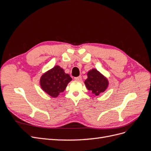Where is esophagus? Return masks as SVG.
Wrapping results in <instances>:
<instances>
[{
  "mask_svg": "<svg viewBox=\"0 0 151 151\" xmlns=\"http://www.w3.org/2000/svg\"><path fill=\"white\" fill-rule=\"evenodd\" d=\"M74 79L76 81H81L82 79V77L81 76H78V77H74Z\"/></svg>",
  "mask_w": 151,
  "mask_h": 151,
  "instance_id": "1",
  "label": "esophagus"
}]
</instances>
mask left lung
Returning a JSON list of instances; mask_svg holds the SVG:
<instances>
[{"label": "left lung", "instance_id": "8db88e82", "mask_svg": "<svg viewBox=\"0 0 151 151\" xmlns=\"http://www.w3.org/2000/svg\"><path fill=\"white\" fill-rule=\"evenodd\" d=\"M84 84L88 90L96 96L103 93L108 86V81L101 73L96 69H92L88 73V79Z\"/></svg>", "mask_w": 151, "mask_h": 151}]
</instances>
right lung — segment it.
Here are the masks:
<instances>
[{
	"mask_svg": "<svg viewBox=\"0 0 151 151\" xmlns=\"http://www.w3.org/2000/svg\"><path fill=\"white\" fill-rule=\"evenodd\" d=\"M70 81V76L65 74L60 66L56 65L43 74L40 79V86L50 96L56 98L63 92Z\"/></svg>",
	"mask_w": 151,
	"mask_h": 151,
	"instance_id": "1",
	"label": "right lung"
}]
</instances>
